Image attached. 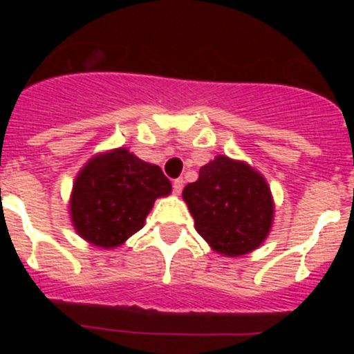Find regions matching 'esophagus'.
<instances>
[{
  "mask_svg": "<svg viewBox=\"0 0 354 354\" xmlns=\"http://www.w3.org/2000/svg\"><path fill=\"white\" fill-rule=\"evenodd\" d=\"M183 178H176V180L173 181V192L176 195H180L181 194V190H183Z\"/></svg>",
  "mask_w": 354,
  "mask_h": 354,
  "instance_id": "34e87169",
  "label": "esophagus"
}]
</instances>
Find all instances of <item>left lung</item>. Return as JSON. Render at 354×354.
I'll return each instance as SVG.
<instances>
[{
	"mask_svg": "<svg viewBox=\"0 0 354 354\" xmlns=\"http://www.w3.org/2000/svg\"><path fill=\"white\" fill-rule=\"evenodd\" d=\"M198 234L216 252L238 257L267 238L274 203L266 180L245 162L217 156L183 190Z\"/></svg>",
	"mask_w": 354,
	"mask_h": 354,
	"instance_id": "8db88e82",
	"label": "left lung"
}]
</instances>
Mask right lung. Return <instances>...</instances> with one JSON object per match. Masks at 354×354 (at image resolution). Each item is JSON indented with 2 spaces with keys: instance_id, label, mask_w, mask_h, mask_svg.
<instances>
[{
  "instance_id": "1",
  "label": "right lung",
  "mask_w": 354,
  "mask_h": 354,
  "mask_svg": "<svg viewBox=\"0 0 354 354\" xmlns=\"http://www.w3.org/2000/svg\"><path fill=\"white\" fill-rule=\"evenodd\" d=\"M169 192L159 166L116 149L91 159L80 171L70 202L71 219L82 238L113 248L142 230L154 200Z\"/></svg>"
}]
</instances>
